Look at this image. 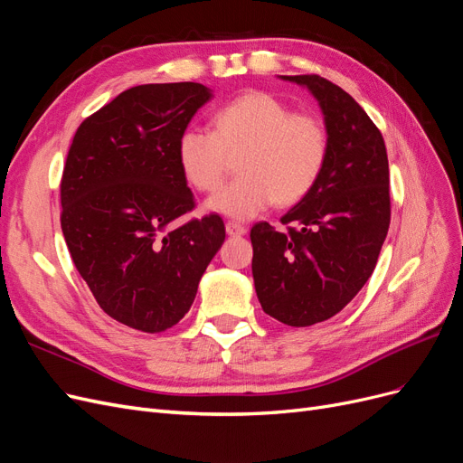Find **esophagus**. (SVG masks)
<instances>
[{
    "label": "esophagus",
    "instance_id": "1",
    "mask_svg": "<svg viewBox=\"0 0 463 463\" xmlns=\"http://www.w3.org/2000/svg\"><path fill=\"white\" fill-rule=\"evenodd\" d=\"M226 233L228 235H245L247 228L241 226V223H237V222H228L226 223Z\"/></svg>",
    "mask_w": 463,
    "mask_h": 463
}]
</instances>
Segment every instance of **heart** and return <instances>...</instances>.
<instances>
[{"mask_svg":"<svg viewBox=\"0 0 463 463\" xmlns=\"http://www.w3.org/2000/svg\"><path fill=\"white\" fill-rule=\"evenodd\" d=\"M213 128H189L179 135L177 165L193 189L208 193L220 185L228 156L240 154V177L206 201V210L214 214L249 220L272 203L296 204L311 193L328 162L325 121L291 111L269 92H247L222 106Z\"/></svg>","mask_w":463,"mask_h":463,"instance_id":"heart-1","label":"heart"}]
</instances>
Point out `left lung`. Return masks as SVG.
<instances>
[{"instance_id":"8db88e82","label":"left lung","mask_w":463,"mask_h":463,"mask_svg":"<svg viewBox=\"0 0 463 463\" xmlns=\"http://www.w3.org/2000/svg\"><path fill=\"white\" fill-rule=\"evenodd\" d=\"M279 79L315 96L330 137L317 185L282 216L288 232L250 230L262 311L299 328L340 313L371 278L390 226V175L384 138L352 96L318 75Z\"/></svg>"}]
</instances>
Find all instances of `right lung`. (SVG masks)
<instances>
[{
	"instance_id": "1",
	"label": "right lung",
	"mask_w": 463,
	"mask_h": 463,
	"mask_svg": "<svg viewBox=\"0 0 463 463\" xmlns=\"http://www.w3.org/2000/svg\"><path fill=\"white\" fill-rule=\"evenodd\" d=\"M210 98L201 82L133 87L80 123L67 154V249L102 311L135 330L177 325L226 240L218 214L181 220L194 197L177 138Z\"/></svg>"
}]
</instances>
